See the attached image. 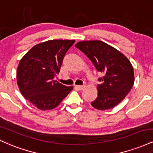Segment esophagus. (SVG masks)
<instances>
[{"label":"esophagus","instance_id":"1","mask_svg":"<svg viewBox=\"0 0 153 153\" xmlns=\"http://www.w3.org/2000/svg\"><path fill=\"white\" fill-rule=\"evenodd\" d=\"M75 88L77 89V90H79V91H82V89L85 88V86L84 85H75Z\"/></svg>","mask_w":153,"mask_h":153}]
</instances>
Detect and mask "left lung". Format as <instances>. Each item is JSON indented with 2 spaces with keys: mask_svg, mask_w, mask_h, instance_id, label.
I'll return each mask as SVG.
<instances>
[{
  "mask_svg": "<svg viewBox=\"0 0 153 153\" xmlns=\"http://www.w3.org/2000/svg\"><path fill=\"white\" fill-rule=\"evenodd\" d=\"M75 47L91 59L102 83L97 86L98 96L91 105L99 110H107L119 104L134 85V69L126 56L114 47L99 40L79 42Z\"/></svg>",
  "mask_w": 153,
  "mask_h": 153,
  "instance_id": "1",
  "label": "left lung"
}]
</instances>
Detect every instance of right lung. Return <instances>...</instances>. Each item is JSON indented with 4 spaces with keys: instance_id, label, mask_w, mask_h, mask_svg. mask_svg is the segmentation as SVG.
Returning a JSON list of instances; mask_svg holds the SVG:
<instances>
[{
    "instance_id": "1",
    "label": "right lung",
    "mask_w": 153,
    "mask_h": 153,
    "mask_svg": "<svg viewBox=\"0 0 153 153\" xmlns=\"http://www.w3.org/2000/svg\"><path fill=\"white\" fill-rule=\"evenodd\" d=\"M75 40H49L35 45L19 62L17 84L26 100L41 110L56 108L73 90L54 78Z\"/></svg>"
}]
</instances>
